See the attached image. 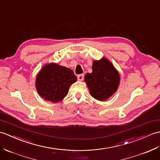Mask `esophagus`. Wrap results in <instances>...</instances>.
Wrapping results in <instances>:
<instances>
[{
    "instance_id": "obj_1",
    "label": "esophagus",
    "mask_w": 160,
    "mask_h": 160,
    "mask_svg": "<svg viewBox=\"0 0 160 160\" xmlns=\"http://www.w3.org/2000/svg\"><path fill=\"white\" fill-rule=\"evenodd\" d=\"M78 80L79 81H82L84 79V74H80V75L78 76Z\"/></svg>"
}]
</instances>
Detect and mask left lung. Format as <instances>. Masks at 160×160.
<instances>
[{
	"mask_svg": "<svg viewBox=\"0 0 160 160\" xmlns=\"http://www.w3.org/2000/svg\"><path fill=\"white\" fill-rule=\"evenodd\" d=\"M91 73H87L84 82L92 98L103 102L110 98L119 86L120 75L108 59L102 57L92 62Z\"/></svg>",
	"mask_w": 160,
	"mask_h": 160,
	"instance_id": "8db88e82",
	"label": "left lung"
}]
</instances>
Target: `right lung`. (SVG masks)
<instances>
[{
  "label": "right lung",
  "mask_w": 160,
  "mask_h": 160,
  "mask_svg": "<svg viewBox=\"0 0 160 160\" xmlns=\"http://www.w3.org/2000/svg\"><path fill=\"white\" fill-rule=\"evenodd\" d=\"M76 80L71 69L51 62L44 65L37 75L35 87L40 97L57 103L65 98L70 86Z\"/></svg>",
  "instance_id": "obj_1"
}]
</instances>
